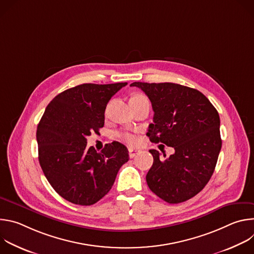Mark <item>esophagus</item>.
<instances>
[{
	"mask_svg": "<svg viewBox=\"0 0 254 254\" xmlns=\"http://www.w3.org/2000/svg\"><path fill=\"white\" fill-rule=\"evenodd\" d=\"M139 150H136V149H132V148H129L128 149V153H129V157L130 158H133V157H135L136 155H138L139 154Z\"/></svg>",
	"mask_w": 254,
	"mask_h": 254,
	"instance_id": "34e87169",
	"label": "esophagus"
}]
</instances>
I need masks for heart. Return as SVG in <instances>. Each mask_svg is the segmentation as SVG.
<instances>
[{
  "label": "heart",
  "instance_id": "1",
  "mask_svg": "<svg viewBox=\"0 0 254 254\" xmlns=\"http://www.w3.org/2000/svg\"><path fill=\"white\" fill-rule=\"evenodd\" d=\"M143 98H146V97H144L143 95H140V94H136V95L132 96L130 98V100H137V99H143ZM119 136L122 137L128 144H136L137 143V137L131 132H127V131L121 132V133H119Z\"/></svg>",
  "mask_w": 254,
  "mask_h": 254
}]
</instances>
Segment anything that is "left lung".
I'll return each instance as SVG.
<instances>
[{
	"instance_id": "8db88e82",
	"label": "left lung",
	"mask_w": 254,
	"mask_h": 254,
	"mask_svg": "<svg viewBox=\"0 0 254 254\" xmlns=\"http://www.w3.org/2000/svg\"><path fill=\"white\" fill-rule=\"evenodd\" d=\"M130 86L140 88L152 102L150 140L175 149L165 160L150 150L154 163L146 177L149 188L170 204L191 199L209 182L218 160L222 146L218 112L203 93L184 85L133 82Z\"/></svg>"
}]
</instances>
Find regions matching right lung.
I'll list each match as a JSON object with an SVG mask.
<instances>
[{"label":"right lung","mask_w":254,"mask_h":254,"mask_svg":"<svg viewBox=\"0 0 254 254\" xmlns=\"http://www.w3.org/2000/svg\"><path fill=\"white\" fill-rule=\"evenodd\" d=\"M127 84H80L47 105L36 132L38 159L48 182L65 200L95 204L110 192L119 170L128 161L123 143H106L97 152L87 147L86 139L103 127L107 102Z\"/></svg>","instance_id":"add662e5"}]
</instances>
